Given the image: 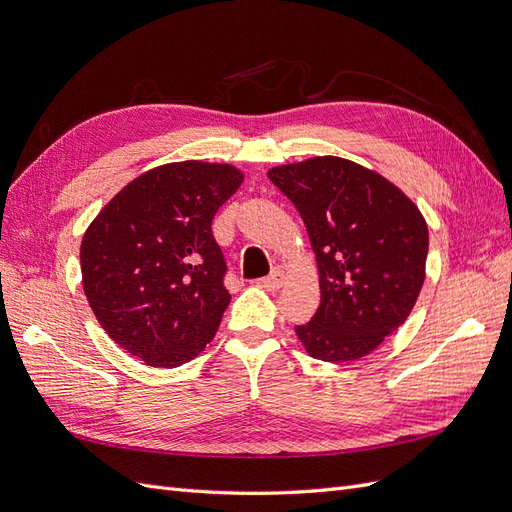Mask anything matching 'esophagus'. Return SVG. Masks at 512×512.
Returning a JSON list of instances; mask_svg holds the SVG:
<instances>
[{"label":"esophagus","instance_id":"obj_1","mask_svg":"<svg viewBox=\"0 0 512 512\" xmlns=\"http://www.w3.org/2000/svg\"><path fill=\"white\" fill-rule=\"evenodd\" d=\"M258 284H260L262 288H267V290H277V288H280V286L284 284V271H282V269H273L271 275L262 277V280H260Z\"/></svg>","mask_w":512,"mask_h":512}]
</instances>
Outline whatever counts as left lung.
<instances>
[{
	"mask_svg": "<svg viewBox=\"0 0 512 512\" xmlns=\"http://www.w3.org/2000/svg\"><path fill=\"white\" fill-rule=\"evenodd\" d=\"M267 175L297 207L318 260L320 307L294 331L314 359H361L406 322L423 288L429 232L421 211L391 181L344 158Z\"/></svg>",
	"mask_w": 512,
	"mask_h": 512,
	"instance_id": "obj_1",
	"label": "left lung"
}]
</instances>
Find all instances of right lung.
Returning <instances> with one entry per match:
<instances>
[{"label":"right lung","instance_id":"obj_1","mask_svg":"<svg viewBox=\"0 0 512 512\" xmlns=\"http://www.w3.org/2000/svg\"><path fill=\"white\" fill-rule=\"evenodd\" d=\"M241 181L228 164H164L128 183L87 228V301L108 337L136 359L177 367L218 331L230 292L211 224Z\"/></svg>","mask_w":512,"mask_h":512}]
</instances>
